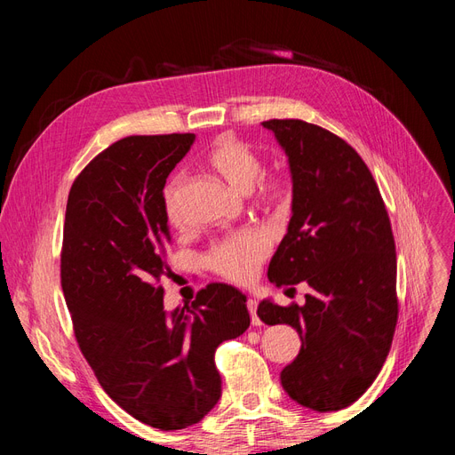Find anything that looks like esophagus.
I'll list each match as a JSON object with an SVG mask.
<instances>
[{"instance_id":"obj_1","label":"esophagus","mask_w":455,"mask_h":455,"mask_svg":"<svg viewBox=\"0 0 455 455\" xmlns=\"http://www.w3.org/2000/svg\"><path fill=\"white\" fill-rule=\"evenodd\" d=\"M246 307H249L252 326H259V324H261V321H259V316L256 315V309H258V301H256V299H252V298H249V301H246Z\"/></svg>"}]
</instances>
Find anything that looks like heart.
<instances>
[{
    "mask_svg": "<svg viewBox=\"0 0 455 455\" xmlns=\"http://www.w3.org/2000/svg\"><path fill=\"white\" fill-rule=\"evenodd\" d=\"M211 167L224 178V180L237 191H251L258 178L264 171V164L256 151L241 140L222 136L212 149L209 157ZM180 189L182 178L176 176L163 189V206L169 222L176 224L180 220ZM259 199L266 203H283L286 199V184L277 176L264 178L258 188ZM269 252V239L261 231L243 229L233 235L218 241L206 254L209 267L233 283H251Z\"/></svg>",
    "mask_w": 455,
    "mask_h": 455,
    "instance_id": "obj_1",
    "label": "heart"
}]
</instances>
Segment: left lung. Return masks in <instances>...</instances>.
<instances>
[{
    "label": "left lung",
    "mask_w": 455,
    "mask_h": 455,
    "mask_svg": "<svg viewBox=\"0 0 455 455\" xmlns=\"http://www.w3.org/2000/svg\"><path fill=\"white\" fill-rule=\"evenodd\" d=\"M292 176V218L267 277L306 281L304 306L264 299L266 324H291L301 339L281 383L298 404L336 411L353 404L387 359L398 316L396 252L374 176L339 136L299 119H269Z\"/></svg>",
    "instance_id": "1"
}]
</instances>
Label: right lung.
I'll list each match as a JSON object with an SVG mask.
<instances>
[{"label":"right lung","mask_w":455,"mask_h":455,"mask_svg":"<svg viewBox=\"0 0 455 455\" xmlns=\"http://www.w3.org/2000/svg\"><path fill=\"white\" fill-rule=\"evenodd\" d=\"M196 134L127 136L96 156L66 204L60 283L74 334L96 379L139 421L176 431L222 395L214 351L251 324L246 296L211 283L167 313L169 218L163 188Z\"/></svg>","instance_id":"right-lung-1"}]
</instances>
